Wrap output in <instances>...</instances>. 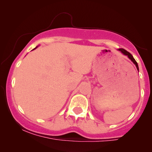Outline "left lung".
<instances>
[{"instance_id":"left-lung-1","label":"left lung","mask_w":152,"mask_h":152,"mask_svg":"<svg viewBox=\"0 0 152 152\" xmlns=\"http://www.w3.org/2000/svg\"><path fill=\"white\" fill-rule=\"evenodd\" d=\"M118 50H119V51H121V53H122V54H124V55H125V56H126L127 57H128L130 59L131 61H132V62L134 63V65L136 66V67H137V70L139 71V66H138V64H137V62L136 61H135V59L134 58V57H133V56L132 55V54H131L129 52H128V51H126V50H124V48H118Z\"/></svg>"}]
</instances>
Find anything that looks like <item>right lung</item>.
Returning a JSON list of instances; mask_svg holds the SVG:
<instances>
[{"label":"right lung","instance_id":"add662e5","mask_svg":"<svg viewBox=\"0 0 152 152\" xmlns=\"http://www.w3.org/2000/svg\"><path fill=\"white\" fill-rule=\"evenodd\" d=\"M37 47H38V46H36V48H34V49H33V50H34V49H36V48H37Z\"/></svg>","mask_w":152,"mask_h":152}]
</instances>
